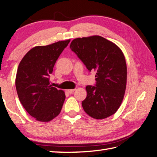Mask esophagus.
I'll return each instance as SVG.
<instances>
[{"label":"esophagus","instance_id":"1","mask_svg":"<svg viewBox=\"0 0 157 157\" xmlns=\"http://www.w3.org/2000/svg\"><path fill=\"white\" fill-rule=\"evenodd\" d=\"M75 90H76L75 89H69V90H67V92H68L69 94H72Z\"/></svg>","mask_w":157,"mask_h":157}]
</instances>
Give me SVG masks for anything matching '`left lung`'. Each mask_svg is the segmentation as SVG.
I'll use <instances>...</instances> for the list:
<instances>
[{
	"label": "left lung",
	"mask_w": 157,
	"mask_h": 157,
	"mask_svg": "<svg viewBox=\"0 0 157 157\" xmlns=\"http://www.w3.org/2000/svg\"><path fill=\"white\" fill-rule=\"evenodd\" d=\"M70 48L88 70L96 72V86L85 87L87 97L82 102L85 113L97 120L113 115L122 104L126 87L127 67L122 50L99 35L76 38Z\"/></svg>",
	"instance_id": "1"
}]
</instances>
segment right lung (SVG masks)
Wrapping results in <instances>:
<instances>
[{"instance_id": "1", "label": "right lung", "mask_w": 157, "mask_h": 157, "mask_svg": "<svg viewBox=\"0 0 157 157\" xmlns=\"http://www.w3.org/2000/svg\"><path fill=\"white\" fill-rule=\"evenodd\" d=\"M70 40L33 47L17 67L16 87L19 100L29 115L48 122L60 113L66 95L50 85L53 67Z\"/></svg>"}]
</instances>
